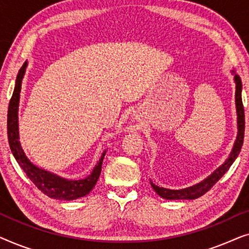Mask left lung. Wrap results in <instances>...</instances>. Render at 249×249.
<instances>
[{
    "label": "left lung",
    "instance_id": "obj_1",
    "mask_svg": "<svg viewBox=\"0 0 249 249\" xmlns=\"http://www.w3.org/2000/svg\"><path fill=\"white\" fill-rule=\"evenodd\" d=\"M234 81H236V107H237V120H238V135L237 139L234 142L232 152L229 155V158L227 159V161L220 166L219 169L215 170L209 178L203 180L202 182L197 183V185L189 187V188L180 189V190H172V189H166L162 188V187L155 186L154 183L151 182L153 189L155 190L156 194L165 199H195L198 197L203 196L204 194L212 188L215 183L219 181L224 173H226L229 168L232 164L234 160L239 154L241 146L244 142V134H245V112H244V105L243 100H241V79L237 73H234Z\"/></svg>",
    "mask_w": 249,
    "mask_h": 249
}]
</instances>
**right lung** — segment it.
Wrapping results in <instances>:
<instances>
[{
    "instance_id": "add662e5",
    "label": "right lung",
    "mask_w": 249,
    "mask_h": 249,
    "mask_svg": "<svg viewBox=\"0 0 249 249\" xmlns=\"http://www.w3.org/2000/svg\"><path fill=\"white\" fill-rule=\"evenodd\" d=\"M27 62L23 63L21 69L19 70L18 76L16 80V87L13 90L12 97L9 103L8 110V139L9 145L15 159L21 169L25 171L27 177L32 180L37 188L40 192L45 194L46 196L54 199H64L72 200L79 197L86 196L90 193V190L96 185L98 178H100L102 162H103L105 152L102 154L100 161L87 178L80 180H68L61 177L53 175L45 170L37 168L32 162L27 159L23 153L21 145L19 142V131H18V105L20 98V90H21V81L25 74Z\"/></svg>"
}]
</instances>
